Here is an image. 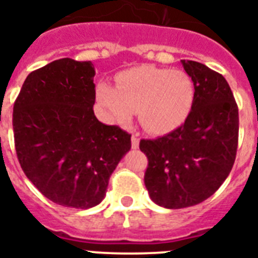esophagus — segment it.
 <instances>
[{
  "instance_id": "1",
  "label": "esophagus",
  "mask_w": 258,
  "mask_h": 258,
  "mask_svg": "<svg viewBox=\"0 0 258 258\" xmlns=\"http://www.w3.org/2000/svg\"><path fill=\"white\" fill-rule=\"evenodd\" d=\"M131 146H133L134 150H137L139 147V138L137 135H133V138H131Z\"/></svg>"
}]
</instances>
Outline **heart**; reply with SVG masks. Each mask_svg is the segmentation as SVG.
Instances as JSON below:
<instances>
[{"label":"heart","mask_w":258,"mask_h":258,"mask_svg":"<svg viewBox=\"0 0 258 258\" xmlns=\"http://www.w3.org/2000/svg\"><path fill=\"white\" fill-rule=\"evenodd\" d=\"M194 83L186 72L135 67L116 76V87L99 83L96 100L108 120L127 123L138 111L143 128L169 134L184 123L194 104Z\"/></svg>","instance_id":"heart-1"}]
</instances>
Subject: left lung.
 <instances>
[{
  "label": "left lung",
  "mask_w": 258,
  "mask_h": 258,
  "mask_svg": "<svg viewBox=\"0 0 258 258\" xmlns=\"http://www.w3.org/2000/svg\"><path fill=\"white\" fill-rule=\"evenodd\" d=\"M194 83V104L184 123L157 139H142L147 155L145 184L166 209L194 206L220 188L236 161L238 107L222 75L201 62L182 60Z\"/></svg>",
  "instance_id": "obj_1"
}]
</instances>
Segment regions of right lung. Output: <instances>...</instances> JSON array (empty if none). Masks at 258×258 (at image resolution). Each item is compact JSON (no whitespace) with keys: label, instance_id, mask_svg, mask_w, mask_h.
I'll return each instance as SVG.
<instances>
[{"label":"right lung","instance_id":"right-lung-1","mask_svg":"<svg viewBox=\"0 0 258 258\" xmlns=\"http://www.w3.org/2000/svg\"><path fill=\"white\" fill-rule=\"evenodd\" d=\"M95 68L60 58L28 75L13 107L16 153L42 196L66 208L104 200L108 180L131 149V135L93 113Z\"/></svg>","mask_w":258,"mask_h":258}]
</instances>
